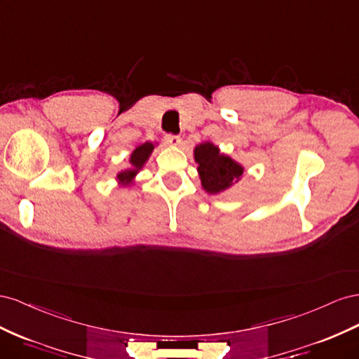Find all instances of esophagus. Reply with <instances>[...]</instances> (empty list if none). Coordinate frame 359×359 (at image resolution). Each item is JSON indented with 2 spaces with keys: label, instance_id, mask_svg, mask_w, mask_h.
Segmentation results:
<instances>
[{
  "label": "esophagus",
  "instance_id": "esophagus-1",
  "mask_svg": "<svg viewBox=\"0 0 359 359\" xmlns=\"http://www.w3.org/2000/svg\"><path fill=\"white\" fill-rule=\"evenodd\" d=\"M165 142H167V144H170V146L177 147V146H180L182 138H180L179 135H171V134H168V135H165Z\"/></svg>",
  "mask_w": 359,
  "mask_h": 359
}]
</instances>
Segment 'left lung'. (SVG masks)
Instances as JSON below:
<instances>
[{"mask_svg": "<svg viewBox=\"0 0 359 359\" xmlns=\"http://www.w3.org/2000/svg\"><path fill=\"white\" fill-rule=\"evenodd\" d=\"M194 159L198 163L197 171L201 187L210 196L231 188L242 179L245 170L238 161L225 155L210 141H204L194 147Z\"/></svg>", "mask_w": 359, "mask_h": 359, "instance_id": "8db88e82", "label": "left lung"}]
</instances>
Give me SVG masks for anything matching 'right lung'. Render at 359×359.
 <instances>
[{
  "instance_id": "add662e5",
  "label": "right lung",
  "mask_w": 359,
  "mask_h": 359,
  "mask_svg": "<svg viewBox=\"0 0 359 359\" xmlns=\"http://www.w3.org/2000/svg\"><path fill=\"white\" fill-rule=\"evenodd\" d=\"M158 146V142H144V144H141L138 147L134 149V151L130 153L129 156V163L130 167L126 170H121L117 174V182L120 187H129V185H134L137 174L142 170V167L146 165V162L149 161L151 151L155 150V147Z\"/></svg>"
}]
</instances>
